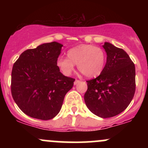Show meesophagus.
Here are the masks:
<instances>
[{"label": "esophagus", "mask_w": 148, "mask_h": 148, "mask_svg": "<svg viewBox=\"0 0 148 148\" xmlns=\"http://www.w3.org/2000/svg\"><path fill=\"white\" fill-rule=\"evenodd\" d=\"M79 82H80V81H79V80H78V79H76L75 81H74V85H77V84H78V83H79Z\"/></svg>", "instance_id": "esophagus-1"}]
</instances>
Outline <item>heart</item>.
<instances>
[{
	"label": "heart",
	"instance_id": "1",
	"mask_svg": "<svg viewBox=\"0 0 148 148\" xmlns=\"http://www.w3.org/2000/svg\"><path fill=\"white\" fill-rule=\"evenodd\" d=\"M67 57H59L56 66L66 76L71 75L75 64L87 78H95L102 73L106 55L101 48L89 44H81L67 51Z\"/></svg>",
	"mask_w": 148,
	"mask_h": 148
}]
</instances>
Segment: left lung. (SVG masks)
<instances>
[{"mask_svg": "<svg viewBox=\"0 0 148 148\" xmlns=\"http://www.w3.org/2000/svg\"><path fill=\"white\" fill-rule=\"evenodd\" d=\"M102 47L107 62L99 77L87 81L84 94L87 108L102 118L114 117L123 112L135 92V67L127 53L109 42Z\"/></svg>", "mask_w": 148, "mask_h": 148, "instance_id": "obj_1", "label": "left lung"}]
</instances>
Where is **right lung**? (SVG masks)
<instances>
[{"label": "right lung", "mask_w": 148, "mask_h": 148, "mask_svg": "<svg viewBox=\"0 0 148 148\" xmlns=\"http://www.w3.org/2000/svg\"><path fill=\"white\" fill-rule=\"evenodd\" d=\"M63 45L53 41L28 49L14 63L11 94L23 112L33 118L48 120L60 112L74 79L65 77L56 66Z\"/></svg>", "instance_id": "add662e5"}]
</instances>
